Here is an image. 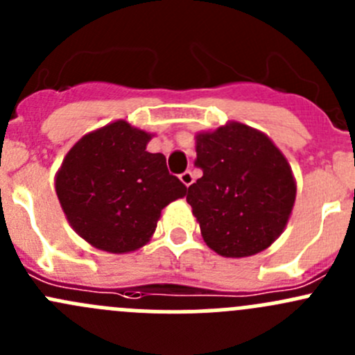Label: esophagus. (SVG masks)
Returning <instances> with one entry per match:
<instances>
[{"label": "esophagus", "instance_id": "esophagus-1", "mask_svg": "<svg viewBox=\"0 0 355 355\" xmlns=\"http://www.w3.org/2000/svg\"><path fill=\"white\" fill-rule=\"evenodd\" d=\"M180 180H182V184L185 185V187H191V185L194 184V173H192L191 170L184 171V173L180 175Z\"/></svg>", "mask_w": 355, "mask_h": 355}]
</instances>
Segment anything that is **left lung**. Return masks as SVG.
<instances>
[{
  "label": "left lung",
  "instance_id": "left-lung-1",
  "mask_svg": "<svg viewBox=\"0 0 355 355\" xmlns=\"http://www.w3.org/2000/svg\"><path fill=\"white\" fill-rule=\"evenodd\" d=\"M202 177L187 202L209 249L247 257L268 249L285 230L295 202V178L270 137L239 121L196 135Z\"/></svg>",
  "mask_w": 355,
  "mask_h": 355
}]
</instances>
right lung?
Instances as JSON below:
<instances>
[{"label":"right lung","instance_id":"1","mask_svg":"<svg viewBox=\"0 0 355 355\" xmlns=\"http://www.w3.org/2000/svg\"><path fill=\"white\" fill-rule=\"evenodd\" d=\"M151 137L116 120L85 134L56 173V196L68 223L96 249H141L155 234L163 207L187 194L168 171L166 157L146 151Z\"/></svg>","mask_w":355,"mask_h":355}]
</instances>
